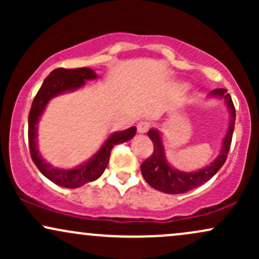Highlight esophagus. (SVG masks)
Listing matches in <instances>:
<instances>
[{"mask_svg":"<svg viewBox=\"0 0 259 259\" xmlns=\"http://www.w3.org/2000/svg\"><path fill=\"white\" fill-rule=\"evenodd\" d=\"M148 129H150V123H147V121H140L138 124V133L140 134L147 133Z\"/></svg>","mask_w":259,"mask_h":259,"instance_id":"esophagus-1","label":"esophagus"}]
</instances>
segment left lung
<instances>
[{
  "label": "left lung",
  "mask_w": 259,
  "mask_h": 259,
  "mask_svg": "<svg viewBox=\"0 0 259 259\" xmlns=\"http://www.w3.org/2000/svg\"><path fill=\"white\" fill-rule=\"evenodd\" d=\"M208 96L224 100L225 105L228 107L229 114H230L229 127L224 139H223L222 148L218 157L209 165L200 169V170L191 171V173L178 170L168 163L160 133L157 129H150L147 134L148 138L152 140L154 150L152 156L141 164V173L148 185L152 186L153 189L170 195L184 194V192L190 191V190L196 189V187L201 186L202 184L207 183L210 178L218 173L219 169L223 167V164L227 160L235 126V107L233 100L225 89H215V90L210 91Z\"/></svg>",
  "instance_id": "left-lung-1"
}]
</instances>
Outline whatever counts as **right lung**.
Returning a JSON list of instances; mask_svg holds the SVG:
<instances>
[{"label":"right lung","instance_id":"1","mask_svg":"<svg viewBox=\"0 0 259 259\" xmlns=\"http://www.w3.org/2000/svg\"><path fill=\"white\" fill-rule=\"evenodd\" d=\"M94 79H97V74L91 68L85 67L76 68V69L58 68V69L52 70L50 75L44 80L40 90L32 101L30 113H29V147H30V154L35 165L47 179L68 189H76V187L99 179L108 165L112 148L115 145L132 140L136 134L135 126L129 127L123 132L111 134L100 150L90 159L72 169L56 168L42 158L37 148V124L47 103L58 95L78 90L85 85L86 80Z\"/></svg>","mask_w":259,"mask_h":259}]
</instances>
